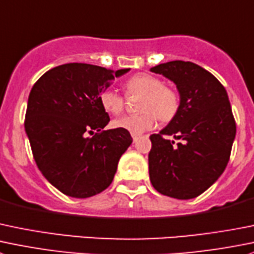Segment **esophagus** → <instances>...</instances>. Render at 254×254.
I'll return each instance as SVG.
<instances>
[{
    "mask_svg": "<svg viewBox=\"0 0 254 254\" xmlns=\"http://www.w3.org/2000/svg\"><path fill=\"white\" fill-rule=\"evenodd\" d=\"M137 139H139V135H132V141L136 142Z\"/></svg>",
    "mask_w": 254,
    "mask_h": 254,
    "instance_id": "esophagus-1",
    "label": "esophagus"
}]
</instances>
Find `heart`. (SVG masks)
<instances>
[{
	"instance_id": "b5f03b06",
	"label": "heart",
	"mask_w": 254,
	"mask_h": 254,
	"mask_svg": "<svg viewBox=\"0 0 254 254\" xmlns=\"http://www.w3.org/2000/svg\"><path fill=\"white\" fill-rule=\"evenodd\" d=\"M124 90L127 97H140L137 110L141 113L114 120L112 123L114 129L124 130L132 135L142 134L156 125V119L162 123L171 122L180 109L179 93L165 85L155 75L147 73L132 75L124 83ZM99 103L103 109L112 115L120 114L125 107L124 97L112 89L100 93Z\"/></svg>"
}]
</instances>
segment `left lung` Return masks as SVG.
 <instances>
[{"mask_svg":"<svg viewBox=\"0 0 254 254\" xmlns=\"http://www.w3.org/2000/svg\"><path fill=\"white\" fill-rule=\"evenodd\" d=\"M150 70L172 80L180 93L176 117L150 136V181L161 195L195 198L216 182L230 160L236 122L227 92L192 62H167ZM170 134L182 142L167 140Z\"/></svg>","mask_w":254,"mask_h":254,"instance_id":"left-lung-1","label":"left lung"}]
</instances>
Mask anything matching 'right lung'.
Listing matches in <instances>:
<instances>
[{"mask_svg": "<svg viewBox=\"0 0 254 254\" xmlns=\"http://www.w3.org/2000/svg\"><path fill=\"white\" fill-rule=\"evenodd\" d=\"M127 72L67 63L32 87L24 119L32 154L39 171L64 195L87 198L104 191L131 145L130 132L103 130L110 118L99 103L100 93Z\"/></svg>", "mask_w": 254, "mask_h": 254, "instance_id": "1", "label": "right lung"}]
</instances>
